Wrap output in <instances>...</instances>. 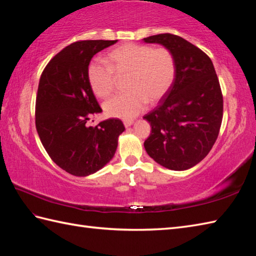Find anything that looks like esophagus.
Returning a JSON list of instances; mask_svg holds the SVG:
<instances>
[{"label": "esophagus", "instance_id": "esophagus-1", "mask_svg": "<svg viewBox=\"0 0 256 256\" xmlns=\"http://www.w3.org/2000/svg\"><path fill=\"white\" fill-rule=\"evenodd\" d=\"M123 123H124V126L125 128H128V126H131V125L134 123V121H133V120H124Z\"/></svg>", "mask_w": 256, "mask_h": 256}]
</instances>
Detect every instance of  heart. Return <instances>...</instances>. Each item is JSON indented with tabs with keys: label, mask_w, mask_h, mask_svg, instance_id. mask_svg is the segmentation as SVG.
Here are the masks:
<instances>
[{
	"label": "heart",
	"mask_w": 256,
	"mask_h": 256,
	"mask_svg": "<svg viewBox=\"0 0 256 256\" xmlns=\"http://www.w3.org/2000/svg\"><path fill=\"white\" fill-rule=\"evenodd\" d=\"M106 62L94 59L86 69V77L94 94L110 96L116 77H124L128 92L114 96L103 104L108 116L130 120L142 113L148 102L156 103L166 96L176 76V62L166 47L125 44L108 54Z\"/></svg>",
	"instance_id": "b5f03b06"
}]
</instances>
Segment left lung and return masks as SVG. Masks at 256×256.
<instances>
[{
	"label": "left lung",
	"instance_id": "8db88e82",
	"mask_svg": "<svg viewBox=\"0 0 256 256\" xmlns=\"http://www.w3.org/2000/svg\"><path fill=\"white\" fill-rule=\"evenodd\" d=\"M143 40L168 48L176 62L172 88L144 116L152 126L144 148L168 170H189L208 155L220 131L224 98L214 64L202 50L177 35L166 32Z\"/></svg>",
	"mask_w": 256,
	"mask_h": 256
}]
</instances>
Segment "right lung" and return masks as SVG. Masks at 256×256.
<instances>
[{"instance_id": "add662e5", "label": "right lung", "mask_w": 256, "mask_h": 256, "mask_svg": "<svg viewBox=\"0 0 256 256\" xmlns=\"http://www.w3.org/2000/svg\"><path fill=\"white\" fill-rule=\"evenodd\" d=\"M116 42H72L47 64L40 76L35 108L37 133L52 162L74 176H89L106 166L125 130L118 118L96 126L86 124L102 112L86 69L96 52Z\"/></svg>"}]
</instances>
